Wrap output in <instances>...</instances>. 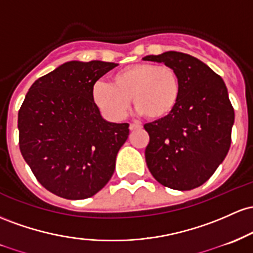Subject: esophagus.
<instances>
[{
  "label": "esophagus",
  "mask_w": 253,
  "mask_h": 253,
  "mask_svg": "<svg viewBox=\"0 0 253 253\" xmlns=\"http://www.w3.org/2000/svg\"><path fill=\"white\" fill-rule=\"evenodd\" d=\"M129 129L131 130H136V129H141V126H138V124H130L129 126Z\"/></svg>",
  "instance_id": "34e87169"
}]
</instances>
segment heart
<instances>
[{
  "label": "heart",
  "instance_id": "1",
  "mask_svg": "<svg viewBox=\"0 0 253 253\" xmlns=\"http://www.w3.org/2000/svg\"><path fill=\"white\" fill-rule=\"evenodd\" d=\"M181 81L166 64L135 63L112 75L111 84L98 81L92 87L93 103L112 121L126 115L132 99L135 109L150 121L169 117L179 103Z\"/></svg>",
  "mask_w": 253,
  "mask_h": 253
}]
</instances>
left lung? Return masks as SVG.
Instances as JSON below:
<instances>
[{"instance_id":"left-lung-1","label":"left lung","mask_w":253,"mask_h":253,"mask_svg":"<svg viewBox=\"0 0 253 253\" xmlns=\"http://www.w3.org/2000/svg\"><path fill=\"white\" fill-rule=\"evenodd\" d=\"M144 61L172 67L179 75V103L169 117L144 124L146 163L164 186L191 190L206 183L228 153L234 109L222 78L188 53L167 51Z\"/></svg>"}]
</instances>
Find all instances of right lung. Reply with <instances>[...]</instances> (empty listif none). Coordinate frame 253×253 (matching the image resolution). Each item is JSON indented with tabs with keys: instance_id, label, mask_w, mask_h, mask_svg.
<instances>
[{
	"instance_id": "add662e5",
	"label": "right lung",
	"mask_w": 253,
	"mask_h": 253,
	"mask_svg": "<svg viewBox=\"0 0 253 253\" xmlns=\"http://www.w3.org/2000/svg\"><path fill=\"white\" fill-rule=\"evenodd\" d=\"M117 67L72 61L42 76L19 110V147L37 180L67 200H84L111 179L127 123H110L93 103L92 87Z\"/></svg>"
}]
</instances>
